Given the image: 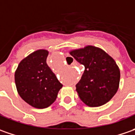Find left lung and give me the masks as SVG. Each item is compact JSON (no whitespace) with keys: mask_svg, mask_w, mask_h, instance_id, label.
<instances>
[{"mask_svg":"<svg viewBox=\"0 0 135 135\" xmlns=\"http://www.w3.org/2000/svg\"><path fill=\"white\" fill-rule=\"evenodd\" d=\"M69 54L85 68L75 86L82 102L89 107H99L109 102L118 90L120 79L115 60L93 45L72 50Z\"/></svg>","mask_w":135,"mask_h":135,"instance_id":"obj_1","label":"left lung"}]
</instances>
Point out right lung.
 I'll use <instances>...</instances> for the list:
<instances>
[{
	"label": "right lung",
	"instance_id": "add662e5",
	"mask_svg": "<svg viewBox=\"0 0 135 135\" xmlns=\"http://www.w3.org/2000/svg\"><path fill=\"white\" fill-rule=\"evenodd\" d=\"M49 51L40 49L19 63L15 72L17 91L32 107L42 109L53 104L63 84L46 63Z\"/></svg>",
	"mask_w": 135,
	"mask_h": 135
}]
</instances>
